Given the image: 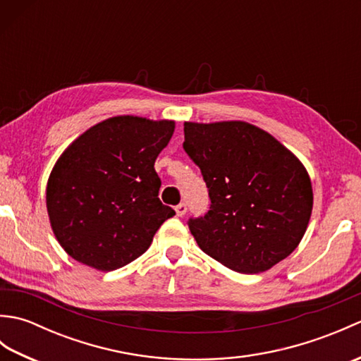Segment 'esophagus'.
Wrapping results in <instances>:
<instances>
[{"label":"esophagus","instance_id":"1","mask_svg":"<svg viewBox=\"0 0 361 361\" xmlns=\"http://www.w3.org/2000/svg\"><path fill=\"white\" fill-rule=\"evenodd\" d=\"M175 212H176V216H178V217H183V216H185V214L188 212V206H186L185 203L176 204V206H175Z\"/></svg>","mask_w":361,"mask_h":361}]
</instances>
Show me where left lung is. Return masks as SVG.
<instances>
[{
	"label": "left lung",
	"mask_w": 361,
	"mask_h": 361,
	"mask_svg": "<svg viewBox=\"0 0 361 361\" xmlns=\"http://www.w3.org/2000/svg\"><path fill=\"white\" fill-rule=\"evenodd\" d=\"M190 159L209 189L204 217L190 219L198 247L239 273H260L290 256L313 208L304 164L274 136L243 121L185 122Z\"/></svg>",
	"instance_id": "1"
}]
</instances>
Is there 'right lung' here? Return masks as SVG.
Listing matches in <instances>:
<instances>
[{
    "label": "right lung",
    "instance_id": "right-lung-1",
    "mask_svg": "<svg viewBox=\"0 0 361 361\" xmlns=\"http://www.w3.org/2000/svg\"><path fill=\"white\" fill-rule=\"evenodd\" d=\"M173 121L114 116L90 127L54 164L46 208L54 235L78 262L111 271L147 251L175 211L158 198L155 159Z\"/></svg>",
    "mask_w": 361,
    "mask_h": 361
}]
</instances>
